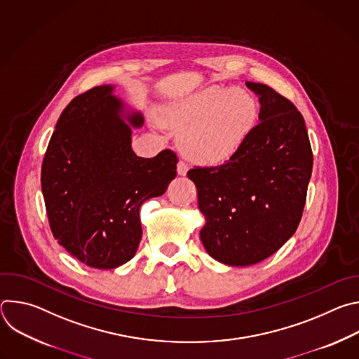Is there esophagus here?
<instances>
[{
  "label": "esophagus",
  "instance_id": "1",
  "mask_svg": "<svg viewBox=\"0 0 359 359\" xmlns=\"http://www.w3.org/2000/svg\"><path fill=\"white\" fill-rule=\"evenodd\" d=\"M187 170H189V166L184 162H179L177 163V175L179 176H186Z\"/></svg>",
  "mask_w": 359,
  "mask_h": 359
}]
</instances>
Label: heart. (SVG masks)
Wrapping results in <instances>:
<instances>
[{"mask_svg":"<svg viewBox=\"0 0 359 359\" xmlns=\"http://www.w3.org/2000/svg\"><path fill=\"white\" fill-rule=\"evenodd\" d=\"M257 116V102L245 90L209 86L170 105L165 121L183 132L179 146L189 161L219 165L244 144Z\"/></svg>","mask_w":359,"mask_h":359,"instance_id":"heart-1","label":"heart"}]
</instances>
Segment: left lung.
<instances>
[{"instance_id": "8db88e82", "label": "left lung", "mask_w": 359, "mask_h": 359, "mask_svg": "<svg viewBox=\"0 0 359 359\" xmlns=\"http://www.w3.org/2000/svg\"><path fill=\"white\" fill-rule=\"evenodd\" d=\"M245 85L260 96V123L227 163L187 173L204 216L200 240L210 257L233 267L257 264L291 238L313 172L297 108L264 83Z\"/></svg>"}]
</instances>
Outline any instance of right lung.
Wrapping results in <instances>:
<instances>
[{
	"label": "right lung",
	"mask_w": 359,
	"mask_h": 359,
	"mask_svg": "<svg viewBox=\"0 0 359 359\" xmlns=\"http://www.w3.org/2000/svg\"><path fill=\"white\" fill-rule=\"evenodd\" d=\"M102 85L76 96L49 140L41 186L50 230L78 262L111 270L128 263L142 238L140 208L176 177L177 158H139L132 130L143 115Z\"/></svg>",
	"instance_id": "right-lung-1"
}]
</instances>
